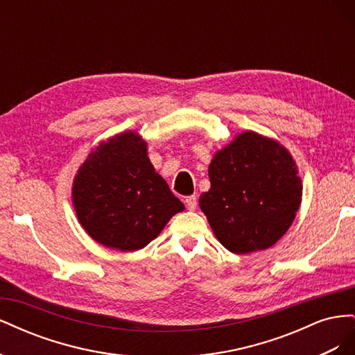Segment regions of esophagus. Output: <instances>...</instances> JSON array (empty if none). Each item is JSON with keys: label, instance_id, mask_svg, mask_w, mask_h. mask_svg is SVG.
Masks as SVG:
<instances>
[{"label": "esophagus", "instance_id": "34e87169", "mask_svg": "<svg viewBox=\"0 0 355 355\" xmlns=\"http://www.w3.org/2000/svg\"><path fill=\"white\" fill-rule=\"evenodd\" d=\"M185 204H187V209L188 210H196L197 209V197L196 196H191V197H187L185 198Z\"/></svg>", "mask_w": 355, "mask_h": 355}]
</instances>
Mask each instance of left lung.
<instances>
[{"instance_id":"1","label":"left lung","mask_w":355,"mask_h":355,"mask_svg":"<svg viewBox=\"0 0 355 355\" xmlns=\"http://www.w3.org/2000/svg\"><path fill=\"white\" fill-rule=\"evenodd\" d=\"M210 189L200 207L223 247L232 253L263 250L292 225L302 197L293 158L280 144L241 133L209 166Z\"/></svg>"}]
</instances>
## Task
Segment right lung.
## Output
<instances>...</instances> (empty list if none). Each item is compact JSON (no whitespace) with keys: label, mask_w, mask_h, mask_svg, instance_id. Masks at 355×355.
<instances>
[{"label":"right lung","mask_w":355,"mask_h":355,"mask_svg":"<svg viewBox=\"0 0 355 355\" xmlns=\"http://www.w3.org/2000/svg\"><path fill=\"white\" fill-rule=\"evenodd\" d=\"M72 198L90 237L123 252L142 249L184 210L133 132L110 139L89 155L73 180Z\"/></svg>","instance_id":"add662e5"}]
</instances>
